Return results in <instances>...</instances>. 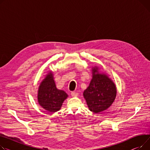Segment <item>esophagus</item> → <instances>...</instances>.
<instances>
[{
    "label": "esophagus",
    "instance_id": "esophagus-1",
    "mask_svg": "<svg viewBox=\"0 0 150 150\" xmlns=\"http://www.w3.org/2000/svg\"><path fill=\"white\" fill-rule=\"evenodd\" d=\"M78 94L76 92H72L71 93V96H72V97H76V96H78Z\"/></svg>",
    "mask_w": 150,
    "mask_h": 150
}]
</instances>
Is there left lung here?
Here are the masks:
<instances>
[{
  "label": "left lung",
  "mask_w": 150,
  "mask_h": 150,
  "mask_svg": "<svg viewBox=\"0 0 150 150\" xmlns=\"http://www.w3.org/2000/svg\"><path fill=\"white\" fill-rule=\"evenodd\" d=\"M99 68H92V78L83 92L88 109L95 113L102 112L112 105L116 97L115 83L105 73H100Z\"/></svg>",
  "instance_id": "1"
}]
</instances>
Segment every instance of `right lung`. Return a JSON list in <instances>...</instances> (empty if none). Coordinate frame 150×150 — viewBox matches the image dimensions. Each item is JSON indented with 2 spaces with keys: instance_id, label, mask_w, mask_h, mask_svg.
Instances as JSON below:
<instances>
[{
  "instance_id": "1",
  "label": "right lung",
  "mask_w": 150,
  "mask_h": 150,
  "mask_svg": "<svg viewBox=\"0 0 150 150\" xmlns=\"http://www.w3.org/2000/svg\"><path fill=\"white\" fill-rule=\"evenodd\" d=\"M53 72L49 71L38 87L37 101L38 104L50 113H54L61 109L68 95L63 90L57 88Z\"/></svg>"
}]
</instances>
